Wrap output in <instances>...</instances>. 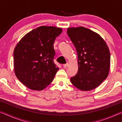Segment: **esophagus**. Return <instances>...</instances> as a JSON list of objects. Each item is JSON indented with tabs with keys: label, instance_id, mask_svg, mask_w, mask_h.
Returning <instances> with one entry per match:
<instances>
[{
	"label": "esophagus",
	"instance_id": "1",
	"mask_svg": "<svg viewBox=\"0 0 122 122\" xmlns=\"http://www.w3.org/2000/svg\"><path fill=\"white\" fill-rule=\"evenodd\" d=\"M68 66H69L68 63H66V64H65V65H63V67L64 68H67L68 67Z\"/></svg>",
	"mask_w": 122,
	"mask_h": 122
}]
</instances>
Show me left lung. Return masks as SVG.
Returning <instances> with one entry per match:
<instances>
[{"label":"left lung","mask_w":122,"mask_h":122,"mask_svg":"<svg viewBox=\"0 0 122 122\" xmlns=\"http://www.w3.org/2000/svg\"><path fill=\"white\" fill-rule=\"evenodd\" d=\"M68 36L77 53L78 71L71 77L78 89H94L108 77L110 66V51L100 35L84 27L67 28Z\"/></svg>","instance_id":"8db88e82"}]
</instances>
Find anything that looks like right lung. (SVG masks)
<instances>
[{
    "label": "right lung",
    "instance_id": "add662e5",
    "mask_svg": "<svg viewBox=\"0 0 122 122\" xmlns=\"http://www.w3.org/2000/svg\"><path fill=\"white\" fill-rule=\"evenodd\" d=\"M62 29L42 26L22 37L14 49V69L18 79L33 90H42L50 84L59 68L53 62V44Z\"/></svg>",
    "mask_w": 122,
    "mask_h": 122
}]
</instances>
